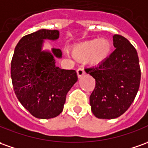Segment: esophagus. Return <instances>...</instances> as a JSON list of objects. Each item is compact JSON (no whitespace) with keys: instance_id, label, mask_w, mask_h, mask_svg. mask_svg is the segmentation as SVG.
<instances>
[{"instance_id":"1","label":"esophagus","mask_w":148,"mask_h":148,"mask_svg":"<svg viewBox=\"0 0 148 148\" xmlns=\"http://www.w3.org/2000/svg\"><path fill=\"white\" fill-rule=\"evenodd\" d=\"M76 72H77V76H78V77L80 78V77H81V76H83L84 74V68H80L77 69V71H76Z\"/></svg>"}]
</instances>
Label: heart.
Wrapping results in <instances>:
<instances>
[{
    "label": "heart",
    "instance_id": "1",
    "mask_svg": "<svg viewBox=\"0 0 148 148\" xmlns=\"http://www.w3.org/2000/svg\"><path fill=\"white\" fill-rule=\"evenodd\" d=\"M112 51L110 39L94 38L73 46L71 49L72 56L77 60L88 61L92 65H99L106 60Z\"/></svg>",
    "mask_w": 148,
    "mask_h": 148
}]
</instances>
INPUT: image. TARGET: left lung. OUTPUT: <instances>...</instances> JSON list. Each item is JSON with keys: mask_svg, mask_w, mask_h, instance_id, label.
I'll list each match as a JSON object with an SVG mask.
<instances>
[{"mask_svg": "<svg viewBox=\"0 0 148 148\" xmlns=\"http://www.w3.org/2000/svg\"><path fill=\"white\" fill-rule=\"evenodd\" d=\"M116 47L106 60L85 68L96 80L90 95L92 114L102 119H116L134 101L140 84L141 70L136 49L125 37L113 36Z\"/></svg>", "mask_w": 148, "mask_h": 148, "instance_id": "8db88e82", "label": "left lung"}]
</instances>
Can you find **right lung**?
<instances>
[{"instance_id":"right-lung-1","label":"right lung","mask_w":148,"mask_h":148,"mask_svg":"<svg viewBox=\"0 0 148 148\" xmlns=\"http://www.w3.org/2000/svg\"><path fill=\"white\" fill-rule=\"evenodd\" d=\"M57 29H42L22 37L11 61V78L18 101L35 118H55L64 109L66 95L77 81L75 70L56 66L60 49L42 51L43 39L56 40Z\"/></svg>"}]
</instances>
